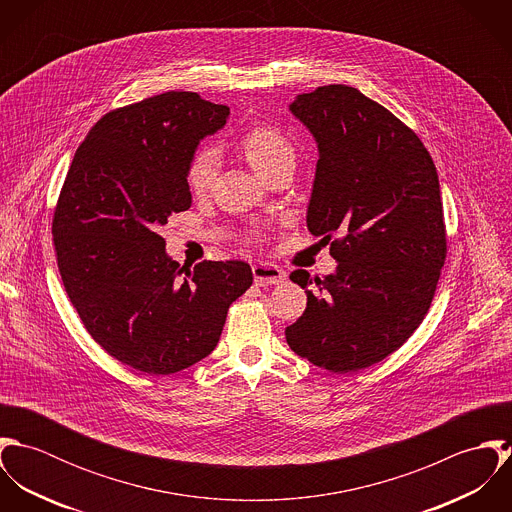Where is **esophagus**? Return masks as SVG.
I'll use <instances>...</instances> for the list:
<instances>
[{"label": "esophagus", "instance_id": "34e87169", "mask_svg": "<svg viewBox=\"0 0 512 512\" xmlns=\"http://www.w3.org/2000/svg\"><path fill=\"white\" fill-rule=\"evenodd\" d=\"M252 274H254V284L262 286V288L274 286V284H280V282L286 280V272L284 270H280L274 264H266V262L264 264H256L252 268Z\"/></svg>", "mask_w": 512, "mask_h": 512}]
</instances>
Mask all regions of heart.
Instances as JSON below:
<instances>
[{
	"instance_id": "1",
	"label": "heart",
	"mask_w": 512,
	"mask_h": 512,
	"mask_svg": "<svg viewBox=\"0 0 512 512\" xmlns=\"http://www.w3.org/2000/svg\"><path fill=\"white\" fill-rule=\"evenodd\" d=\"M238 147L250 165L264 177L284 165L295 163L292 140L272 122H256L244 130ZM219 169V153L213 147L197 149L185 167V185L195 197L211 191ZM260 238V234H256Z\"/></svg>"
}]
</instances>
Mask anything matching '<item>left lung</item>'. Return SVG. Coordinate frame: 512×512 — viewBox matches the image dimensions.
Here are the masks:
<instances>
[{"mask_svg": "<svg viewBox=\"0 0 512 512\" xmlns=\"http://www.w3.org/2000/svg\"><path fill=\"white\" fill-rule=\"evenodd\" d=\"M319 159L307 228L339 262L286 327L293 353L345 374L398 351L424 321L447 256L438 171L418 134L353 86L329 84L290 106ZM290 280L311 284L305 270Z\"/></svg>", "mask_w": 512, "mask_h": 512, "instance_id": "obj_1", "label": "left lung"}]
</instances>
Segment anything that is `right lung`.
<instances>
[{"instance_id":"add662e5","label":"right lung","mask_w":512,"mask_h":512,"mask_svg":"<svg viewBox=\"0 0 512 512\" xmlns=\"http://www.w3.org/2000/svg\"><path fill=\"white\" fill-rule=\"evenodd\" d=\"M228 114L185 90L110 110L59 193L53 244L67 295L90 337L140 372L173 374L211 355L230 303L252 286L242 260L181 268L155 232L191 207L187 161Z\"/></svg>"}]
</instances>
